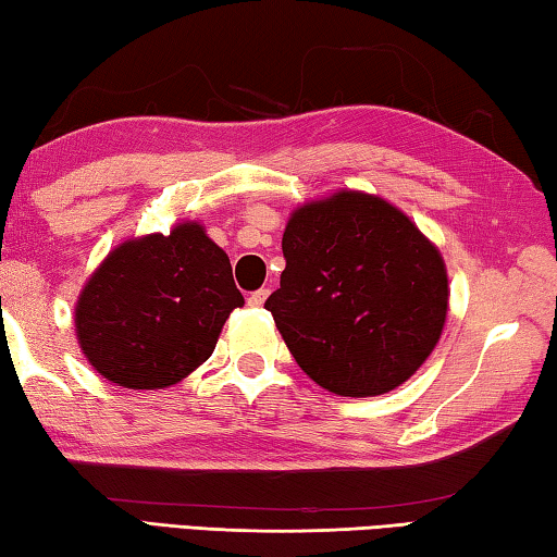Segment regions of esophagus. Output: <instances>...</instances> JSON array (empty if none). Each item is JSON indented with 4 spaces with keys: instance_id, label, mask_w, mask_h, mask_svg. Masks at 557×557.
<instances>
[{
    "instance_id": "1",
    "label": "esophagus",
    "mask_w": 557,
    "mask_h": 557,
    "mask_svg": "<svg viewBox=\"0 0 557 557\" xmlns=\"http://www.w3.org/2000/svg\"><path fill=\"white\" fill-rule=\"evenodd\" d=\"M267 298H269V288L253 290V294L249 296V306H251V308H261L263 304H267Z\"/></svg>"
}]
</instances>
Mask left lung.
<instances>
[{
    "label": "left lung",
    "instance_id": "obj_1",
    "mask_svg": "<svg viewBox=\"0 0 557 557\" xmlns=\"http://www.w3.org/2000/svg\"><path fill=\"white\" fill-rule=\"evenodd\" d=\"M281 246L286 269L267 311L315 385L377 397L422 368L442 338L449 276L403 209L338 189L298 205Z\"/></svg>",
    "mask_w": 557,
    "mask_h": 557
}]
</instances>
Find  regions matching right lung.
I'll use <instances>...</instances> for the list:
<instances>
[{
    "instance_id": "1",
    "label": "right lung",
    "mask_w": 557,
    "mask_h": 557,
    "mask_svg": "<svg viewBox=\"0 0 557 557\" xmlns=\"http://www.w3.org/2000/svg\"><path fill=\"white\" fill-rule=\"evenodd\" d=\"M244 296L195 219L117 244L81 288L73 323L98 375L127 389L177 385L214 352Z\"/></svg>"
}]
</instances>
